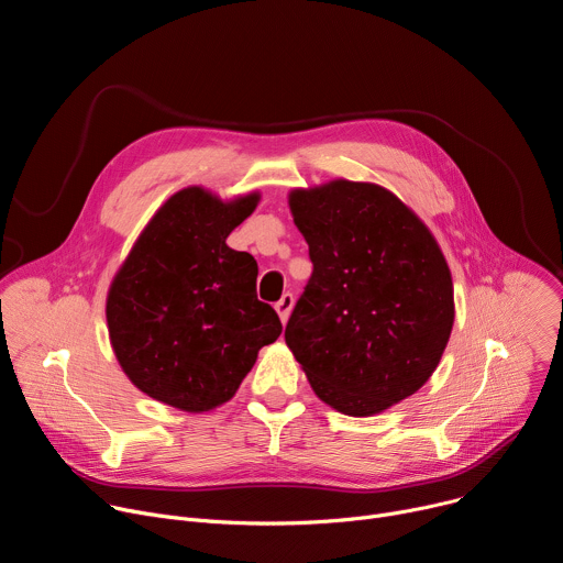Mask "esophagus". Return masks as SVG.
<instances>
[{
	"label": "esophagus",
	"instance_id": "1",
	"mask_svg": "<svg viewBox=\"0 0 563 563\" xmlns=\"http://www.w3.org/2000/svg\"><path fill=\"white\" fill-rule=\"evenodd\" d=\"M274 307H276V311H278L280 320H283V325H285V323H287V318H289V313H291V309H294V296H291V294H283V298H280Z\"/></svg>",
	"mask_w": 563,
	"mask_h": 563
}]
</instances>
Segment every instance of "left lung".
Segmentation results:
<instances>
[{"label":"left lung","mask_w":563,"mask_h":563,"mask_svg":"<svg viewBox=\"0 0 563 563\" xmlns=\"http://www.w3.org/2000/svg\"><path fill=\"white\" fill-rule=\"evenodd\" d=\"M311 278L285 343L313 394L372 417L434 374L454 325L448 261L428 224L389 189L330 180L289 191Z\"/></svg>","instance_id":"obj_1"}]
</instances>
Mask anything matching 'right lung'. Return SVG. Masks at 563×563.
<instances>
[{
  "mask_svg": "<svg viewBox=\"0 0 563 563\" xmlns=\"http://www.w3.org/2000/svg\"><path fill=\"white\" fill-rule=\"evenodd\" d=\"M261 191H176L133 243L107 294L113 354L146 396L189 415L220 408L274 343L280 318L256 296L258 265L227 235Z\"/></svg>",
  "mask_w": 563,
  "mask_h": 563,
  "instance_id": "obj_1",
  "label": "right lung"
}]
</instances>
